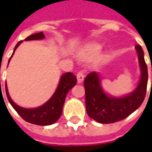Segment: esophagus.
I'll list each match as a JSON object with an SVG mask.
<instances>
[{
    "label": "esophagus",
    "mask_w": 152,
    "mask_h": 152,
    "mask_svg": "<svg viewBox=\"0 0 152 152\" xmlns=\"http://www.w3.org/2000/svg\"><path fill=\"white\" fill-rule=\"evenodd\" d=\"M84 79H85V75H84V73H82V72H79V73H77V81H78L79 84L82 83V82L84 81Z\"/></svg>",
    "instance_id": "obj_1"
}]
</instances>
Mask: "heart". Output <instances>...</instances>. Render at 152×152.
<instances>
[{
	"instance_id": "heart-1",
	"label": "heart",
	"mask_w": 152,
	"mask_h": 152,
	"mask_svg": "<svg viewBox=\"0 0 152 152\" xmlns=\"http://www.w3.org/2000/svg\"><path fill=\"white\" fill-rule=\"evenodd\" d=\"M102 49V45L97 42H90L85 45L80 50H79L78 56L83 61H90L92 58L96 57ZM107 58L106 56H103L102 60H105Z\"/></svg>"
}]
</instances>
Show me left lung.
<instances>
[{"label": "left lung", "mask_w": 152, "mask_h": 152, "mask_svg": "<svg viewBox=\"0 0 152 152\" xmlns=\"http://www.w3.org/2000/svg\"><path fill=\"white\" fill-rule=\"evenodd\" d=\"M140 78L136 88L123 96H113L103 90L100 74L89 73L85 79V106L88 115L101 124H113L126 118L140 107L146 94L148 70L142 47L137 45ZM152 71V67H151Z\"/></svg>", "instance_id": "obj_1"}]
</instances>
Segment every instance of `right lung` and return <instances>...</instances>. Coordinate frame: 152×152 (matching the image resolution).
I'll return each instance as SVG.
<instances>
[{"label": "right lung", "instance_id": "obj_1", "mask_svg": "<svg viewBox=\"0 0 152 152\" xmlns=\"http://www.w3.org/2000/svg\"><path fill=\"white\" fill-rule=\"evenodd\" d=\"M44 38L45 34L43 32H40L31 34L30 36L27 37L24 40L25 41L39 40V39H43ZM23 41L21 40L16 45L12 55L14 54L15 50H17V48L19 46V45ZM12 56L9 59L8 63ZM76 83H77V79L73 73H63L61 76L58 86L54 92V94L52 95V96L42 106H39L35 108H24L17 105L9 96L7 84H6V94H7V96L10 104L14 108L15 111L20 115L21 118H23L25 121L33 124H36V125H50L56 123L61 117L62 107L65 102V98H66L67 92L76 85Z\"/></svg>", "mask_w": 152, "mask_h": 152}]
</instances>
